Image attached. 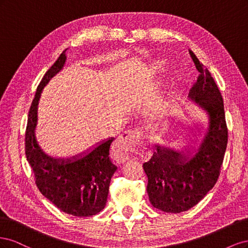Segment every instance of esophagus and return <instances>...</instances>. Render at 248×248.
I'll list each match as a JSON object with an SVG mask.
<instances>
[{
  "instance_id": "obj_1",
  "label": "esophagus",
  "mask_w": 248,
  "mask_h": 248,
  "mask_svg": "<svg viewBox=\"0 0 248 248\" xmlns=\"http://www.w3.org/2000/svg\"><path fill=\"white\" fill-rule=\"evenodd\" d=\"M141 132L139 130H130L119 137L115 146V154L120 159H128L129 155L139 144Z\"/></svg>"
}]
</instances>
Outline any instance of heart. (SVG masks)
Here are the masks:
<instances>
[{
	"instance_id": "obj_1",
	"label": "heart",
	"mask_w": 248,
	"mask_h": 248,
	"mask_svg": "<svg viewBox=\"0 0 248 248\" xmlns=\"http://www.w3.org/2000/svg\"><path fill=\"white\" fill-rule=\"evenodd\" d=\"M162 65H163V63H161V62H158V63H157L155 66H154V68H161V67H162ZM172 80H177V77H175L174 78H172Z\"/></svg>"
}]
</instances>
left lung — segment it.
Masks as SVG:
<instances>
[{
	"mask_svg": "<svg viewBox=\"0 0 248 248\" xmlns=\"http://www.w3.org/2000/svg\"><path fill=\"white\" fill-rule=\"evenodd\" d=\"M189 54L200 72L189 97L209 117L204 138L193 156L190 149H185L184 153L157 145V152L142 164L148 177L150 202L154 208L169 213L187 211L213 188L228 144V127L219 89L197 56L192 51ZM197 141L191 140L192 144Z\"/></svg>",
	"mask_w": 248,
	"mask_h": 248,
	"instance_id": "left-lung-1",
	"label": "left lung"
}]
</instances>
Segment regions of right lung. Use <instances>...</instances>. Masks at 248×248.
<instances>
[{"label": "right lung", "mask_w": 248, "mask_h": 248, "mask_svg": "<svg viewBox=\"0 0 248 248\" xmlns=\"http://www.w3.org/2000/svg\"><path fill=\"white\" fill-rule=\"evenodd\" d=\"M65 52L66 49L37 87L29 111L26 156L33 170L36 185L43 196L67 214L87 217L97 214L106 207L110 179L117 170V167L109 159V147L114 139L99 142L88 154L64 159L54 158L44 153L35 137L42 90L62 70L66 62Z\"/></svg>", "instance_id": "add662e5"}]
</instances>
